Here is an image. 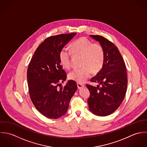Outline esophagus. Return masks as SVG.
<instances>
[{
  "label": "esophagus",
  "mask_w": 147,
  "mask_h": 147,
  "mask_svg": "<svg viewBox=\"0 0 147 147\" xmlns=\"http://www.w3.org/2000/svg\"><path fill=\"white\" fill-rule=\"evenodd\" d=\"M77 85H78V89H82V88H83L84 86V85L80 84V83H77Z\"/></svg>",
  "instance_id": "1"
}]
</instances>
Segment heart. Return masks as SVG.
Wrapping results in <instances>:
<instances>
[{
	"label": "heart",
	"instance_id": "1",
	"mask_svg": "<svg viewBox=\"0 0 147 147\" xmlns=\"http://www.w3.org/2000/svg\"><path fill=\"white\" fill-rule=\"evenodd\" d=\"M71 52L76 55L82 57L80 68L74 69L68 74V78L77 83H84L93 72L100 71L104 63V51L102 46L96 43H92L85 37H81L71 45ZM71 53L63 49L59 54V59L65 69L71 66Z\"/></svg>",
	"mask_w": 147,
	"mask_h": 147
}]
</instances>
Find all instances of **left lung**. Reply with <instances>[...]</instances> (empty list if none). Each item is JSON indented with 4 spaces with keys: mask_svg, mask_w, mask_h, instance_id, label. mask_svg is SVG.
Returning <instances> with one entry per match:
<instances>
[{
    "mask_svg": "<svg viewBox=\"0 0 147 147\" xmlns=\"http://www.w3.org/2000/svg\"><path fill=\"white\" fill-rule=\"evenodd\" d=\"M90 36L100 43L105 57L102 69L90 80L101 87L86 84L90 93L88 104L93 114L105 117L114 113L125 98L127 87L126 65L119 50L112 42L101 36Z\"/></svg>",
    "mask_w": 147,
    "mask_h": 147,
    "instance_id": "1",
    "label": "left lung"
}]
</instances>
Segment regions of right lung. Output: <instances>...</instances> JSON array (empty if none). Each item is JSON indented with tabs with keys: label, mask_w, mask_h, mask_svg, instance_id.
Returning <instances> with one entry per match:
<instances>
[{
	"label": "right lung",
	"mask_w": 147,
	"mask_h": 147,
	"mask_svg": "<svg viewBox=\"0 0 147 147\" xmlns=\"http://www.w3.org/2000/svg\"><path fill=\"white\" fill-rule=\"evenodd\" d=\"M76 34L48 37L38 46L28 65L27 80L30 99L37 110L48 118L57 119L64 115L78 89L76 83L71 80L64 87H58L67 78L60 62V52Z\"/></svg>",
	"instance_id": "obj_1"
}]
</instances>
